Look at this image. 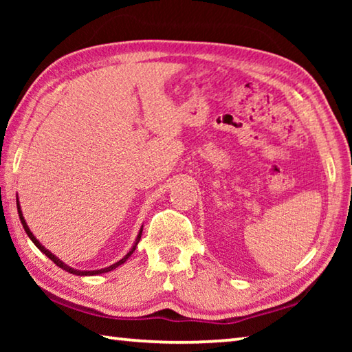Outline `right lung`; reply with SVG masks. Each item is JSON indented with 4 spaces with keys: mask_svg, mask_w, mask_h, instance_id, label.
Returning <instances> with one entry per match:
<instances>
[{
    "mask_svg": "<svg viewBox=\"0 0 352 352\" xmlns=\"http://www.w3.org/2000/svg\"><path fill=\"white\" fill-rule=\"evenodd\" d=\"M16 208H19V216H20V220H21V223H23V228H25V231H26V234L29 236V239H31L32 242H34V245L37 247L41 253H45L47 258H50L52 262H54V264L57 265V267H60V269H63L65 272H68V273H73V275H77V276H94V275H102V273H107V272H111V270H115L116 267H119L121 264H124V262H126L130 256H132V253L135 252V248H136V245H138V242H140V239H141V234H142V226H141V230H140V233H138V236H136V241H135V243H133V247L130 248V252L124 256V258L121 259V261H118V262H115V264H111L110 267H105V269H99V270H77V269H73V267H69V265H67L65 264L63 261H60L57 258L56 254H52L50 250H46L43 245H41V243L37 241V237H35L34 234H32V231L29 230V226H28V223H26V220H25V217H23V212H21V208H20V201H19V197H16Z\"/></svg>",
    "mask_w": 352,
    "mask_h": 352,
    "instance_id": "add662e5",
    "label": "right lung"
}]
</instances>
